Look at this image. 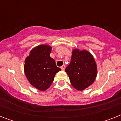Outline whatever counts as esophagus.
Here are the masks:
<instances>
[{
    "instance_id": "34e87169",
    "label": "esophagus",
    "mask_w": 121,
    "mask_h": 121,
    "mask_svg": "<svg viewBox=\"0 0 121 121\" xmlns=\"http://www.w3.org/2000/svg\"><path fill=\"white\" fill-rule=\"evenodd\" d=\"M61 69L62 70H65V65H63L62 66H61Z\"/></svg>"
}]
</instances>
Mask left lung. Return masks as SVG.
Returning <instances> with one entry per match:
<instances>
[{"instance_id":"obj_1","label":"left lung","mask_w":121,"mask_h":121,"mask_svg":"<svg viewBox=\"0 0 121 121\" xmlns=\"http://www.w3.org/2000/svg\"><path fill=\"white\" fill-rule=\"evenodd\" d=\"M71 84L78 90H83L95 80L97 68L95 59L86 50L72 51L70 63L65 68Z\"/></svg>"}]
</instances>
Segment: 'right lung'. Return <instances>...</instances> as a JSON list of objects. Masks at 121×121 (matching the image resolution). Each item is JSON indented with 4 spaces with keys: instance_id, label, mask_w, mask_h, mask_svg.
Returning <instances> with one entry per match:
<instances>
[{
    "instance_id": "obj_1",
    "label": "right lung",
    "mask_w": 121,
    "mask_h": 121,
    "mask_svg": "<svg viewBox=\"0 0 121 121\" xmlns=\"http://www.w3.org/2000/svg\"><path fill=\"white\" fill-rule=\"evenodd\" d=\"M51 49V46L46 44L37 46L30 51L24 61L26 77L31 85L40 91L51 86L56 73L61 70L49 56Z\"/></svg>"
}]
</instances>
